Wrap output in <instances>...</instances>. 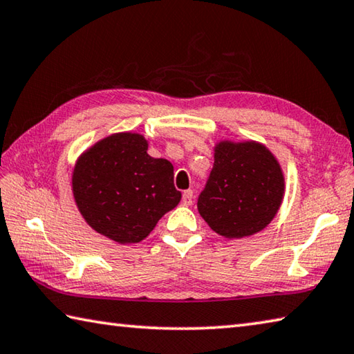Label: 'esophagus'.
Returning a JSON list of instances; mask_svg holds the SVG:
<instances>
[{
	"instance_id": "obj_1",
	"label": "esophagus",
	"mask_w": 354,
	"mask_h": 354,
	"mask_svg": "<svg viewBox=\"0 0 354 354\" xmlns=\"http://www.w3.org/2000/svg\"><path fill=\"white\" fill-rule=\"evenodd\" d=\"M194 203V192L185 190L183 194V205H190Z\"/></svg>"
}]
</instances>
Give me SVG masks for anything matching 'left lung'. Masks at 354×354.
Instances as JSON below:
<instances>
[{"mask_svg": "<svg viewBox=\"0 0 354 354\" xmlns=\"http://www.w3.org/2000/svg\"><path fill=\"white\" fill-rule=\"evenodd\" d=\"M214 169L199 195L198 212L224 239L250 236L271 223L283 203L286 183L279 159L257 140H218Z\"/></svg>", "mask_w": 354, "mask_h": 354, "instance_id": "1", "label": "left lung"}]
</instances>
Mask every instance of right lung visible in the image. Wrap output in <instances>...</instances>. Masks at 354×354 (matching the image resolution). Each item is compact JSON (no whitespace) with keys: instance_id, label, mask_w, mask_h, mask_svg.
Here are the masks:
<instances>
[{"instance_id":"add662e5","label":"right lung","mask_w":354,"mask_h":354,"mask_svg":"<svg viewBox=\"0 0 354 354\" xmlns=\"http://www.w3.org/2000/svg\"><path fill=\"white\" fill-rule=\"evenodd\" d=\"M144 134L120 131L77 158L71 189L77 209L95 232L119 244L139 243L181 201L173 165L151 158Z\"/></svg>"}]
</instances>
